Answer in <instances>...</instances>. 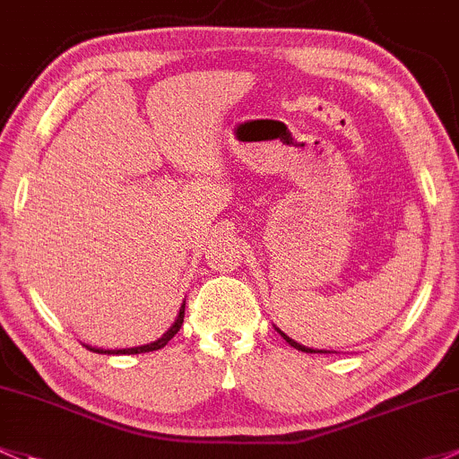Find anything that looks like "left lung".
Wrapping results in <instances>:
<instances>
[{
    "label": "left lung",
    "mask_w": 459,
    "mask_h": 459,
    "mask_svg": "<svg viewBox=\"0 0 459 459\" xmlns=\"http://www.w3.org/2000/svg\"><path fill=\"white\" fill-rule=\"evenodd\" d=\"M274 330H277V332H279V334H281V336H283V339H286V341H288V345L297 347V350H301V351H307V354H327V351H325V350H312V347H306V345L297 343V341H292V339H290V336H286V334H283V332H281V330H279V327H274Z\"/></svg>",
    "instance_id": "obj_1"
}]
</instances>
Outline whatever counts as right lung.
I'll list each match as a JSON object with an SVG mask.
<instances>
[{
    "label": "right lung",
    "instance_id": "add662e5",
    "mask_svg": "<svg viewBox=\"0 0 459 459\" xmlns=\"http://www.w3.org/2000/svg\"><path fill=\"white\" fill-rule=\"evenodd\" d=\"M182 321H185V303H182L180 307V315H178L176 323H173L171 327L165 332V334L160 336L158 341H153V343H147V345H138V347H125V350H100V347H91V345H85L90 351H99V354H143V351H156V350H162L169 341L173 339V336L178 334V330L182 327Z\"/></svg>",
    "mask_w": 459,
    "mask_h": 459
}]
</instances>
